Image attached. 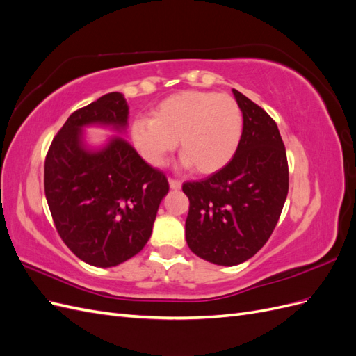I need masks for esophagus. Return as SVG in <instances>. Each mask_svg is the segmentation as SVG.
<instances>
[{
    "mask_svg": "<svg viewBox=\"0 0 356 356\" xmlns=\"http://www.w3.org/2000/svg\"><path fill=\"white\" fill-rule=\"evenodd\" d=\"M169 186L172 190H179L181 188V182L178 179H174V178H169Z\"/></svg>",
    "mask_w": 356,
    "mask_h": 356,
    "instance_id": "esophagus-1",
    "label": "esophagus"
}]
</instances>
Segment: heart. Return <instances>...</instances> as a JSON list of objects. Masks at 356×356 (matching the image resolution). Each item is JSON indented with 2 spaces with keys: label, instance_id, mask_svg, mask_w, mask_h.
<instances>
[{
  "label": "heart",
  "instance_id": "b5f03b06",
  "mask_svg": "<svg viewBox=\"0 0 356 356\" xmlns=\"http://www.w3.org/2000/svg\"><path fill=\"white\" fill-rule=\"evenodd\" d=\"M243 132L239 104L225 93L184 90L161 101L153 118L138 117L131 124L134 145L153 166H163L178 145L182 166L209 175L227 166Z\"/></svg>",
  "mask_w": 356,
  "mask_h": 356
}]
</instances>
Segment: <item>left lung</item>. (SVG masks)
I'll list each match as a JSON object with an SVG mask.
<instances>
[{"mask_svg":"<svg viewBox=\"0 0 356 356\" xmlns=\"http://www.w3.org/2000/svg\"><path fill=\"white\" fill-rule=\"evenodd\" d=\"M243 132L230 163L203 181L184 182L190 200L186 239L218 266L250 260L273 233L288 195L285 145L273 118L233 89Z\"/></svg>","mask_w":356,"mask_h":356,"instance_id":"1","label":"left lung"}]
</instances>
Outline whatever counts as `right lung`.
I'll list each match as a JSON object with an SVG mask.
<instances>
[{"label":"right lung","instance_id":"obj_1","mask_svg":"<svg viewBox=\"0 0 356 356\" xmlns=\"http://www.w3.org/2000/svg\"><path fill=\"white\" fill-rule=\"evenodd\" d=\"M129 106L118 92L74 111L53 139L44 191L62 241L80 260L113 267L148 242L159 204L169 191L163 172L149 166L122 136L92 148L84 127L126 132Z\"/></svg>","mask_w":356,"mask_h":356}]
</instances>
